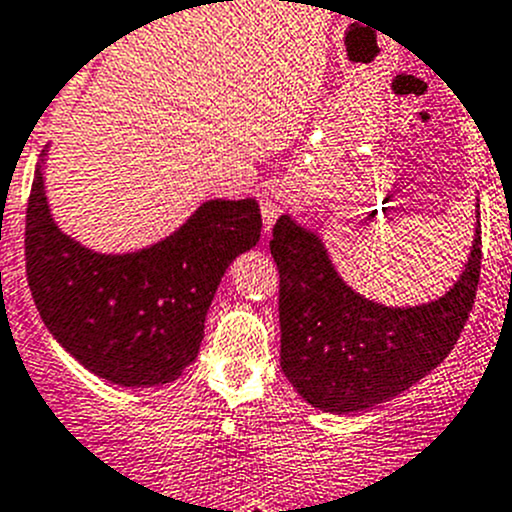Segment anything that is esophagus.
I'll return each instance as SVG.
<instances>
[{
  "mask_svg": "<svg viewBox=\"0 0 512 512\" xmlns=\"http://www.w3.org/2000/svg\"><path fill=\"white\" fill-rule=\"evenodd\" d=\"M282 205H285V192L280 185H267L260 195V207H262V220H265V232L272 230L277 215H280Z\"/></svg>",
  "mask_w": 512,
  "mask_h": 512,
  "instance_id": "34e87169",
  "label": "esophagus"
}]
</instances>
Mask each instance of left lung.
Masks as SVG:
<instances>
[{
    "label": "left lung",
    "instance_id": "left-lung-1",
    "mask_svg": "<svg viewBox=\"0 0 512 512\" xmlns=\"http://www.w3.org/2000/svg\"><path fill=\"white\" fill-rule=\"evenodd\" d=\"M480 247L478 220L453 290L430 305L385 307L350 290L320 237L282 215L270 252L280 272V365L292 388L312 408L345 415L423 380L448 357L473 310Z\"/></svg>",
    "mask_w": 512,
    "mask_h": 512
}]
</instances>
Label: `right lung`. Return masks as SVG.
Here are the masks:
<instances>
[{
  "label": "right lung",
  "instance_id": "add662e5",
  "mask_svg": "<svg viewBox=\"0 0 512 512\" xmlns=\"http://www.w3.org/2000/svg\"><path fill=\"white\" fill-rule=\"evenodd\" d=\"M260 232L255 200H210L147 250L97 255L57 230L37 167L24 227L29 290L54 340L94 375L162 385L195 362L217 285Z\"/></svg>",
  "mask_w": 512,
  "mask_h": 512
}]
</instances>
